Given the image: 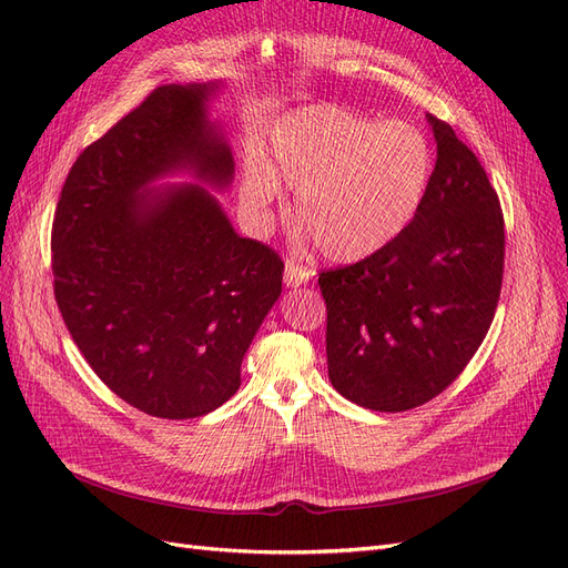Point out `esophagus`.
<instances>
[{
  "label": "esophagus",
  "mask_w": 568,
  "mask_h": 568,
  "mask_svg": "<svg viewBox=\"0 0 568 568\" xmlns=\"http://www.w3.org/2000/svg\"><path fill=\"white\" fill-rule=\"evenodd\" d=\"M307 277H311V270H307L303 263L294 261V257H291V261H286V265H284V282H286V286H301V284L307 282Z\"/></svg>",
  "instance_id": "obj_1"
}]
</instances>
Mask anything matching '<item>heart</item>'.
<instances>
[{
  "label": "heart",
  "mask_w": 568,
  "mask_h": 568,
  "mask_svg": "<svg viewBox=\"0 0 568 568\" xmlns=\"http://www.w3.org/2000/svg\"><path fill=\"white\" fill-rule=\"evenodd\" d=\"M432 175L434 151L417 128L313 106L274 130L267 168L246 173L244 201L265 220L282 199L280 184L291 186L296 217L320 251L351 263L407 230Z\"/></svg>",
  "instance_id": "1"
}]
</instances>
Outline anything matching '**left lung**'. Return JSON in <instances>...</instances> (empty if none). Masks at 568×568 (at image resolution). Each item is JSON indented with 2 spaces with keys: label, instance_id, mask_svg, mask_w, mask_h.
<instances>
[{
  "label": "left lung",
  "instance_id": "obj_1",
  "mask_svg": "<svg viewBox=\"0 0 568 568\" xmlns=\"http://www.w3.org/2000/svg\"><path fill=\"white\" fill-rule=\"evenodd\" d=\"M428 123L438 159L415 220L382 251L320 272L332 386L367 409L436 398L469 365L500 301V199L453 128Z\"/></svg>",
  "mask_w": 568,
  "mask_h": 568
}]
</instances>
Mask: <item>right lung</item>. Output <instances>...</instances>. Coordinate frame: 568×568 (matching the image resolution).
Masks as SVG:
<instances>
[{
  "label": "right lung",
  "instance_id": "1",
  "mask_svg": "<svg viewBox=\"0 0 568 568\" xmlns=\"http://www.w3.org/2000/svg\"><path fill=\"white\" fill-rule=\"evenodd\" d=\"M211 84H165L84 146L51 225L54 298L94 374L161 419L230 400L282 294L280 253L239 236L201 186L136 196L175 168L227 184L232 153L205 118Z\"/></svg>",
  "mask_w": 568,
  "mask_h": 568
}]
</instances>
